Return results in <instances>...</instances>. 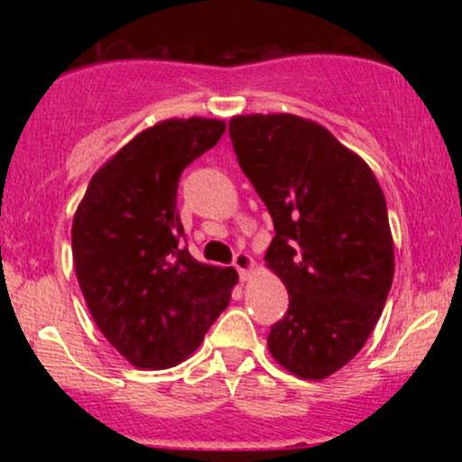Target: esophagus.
<instances>
[{"instance_id": "obj_1", "label": "esophagus", "mask_w": 462, "mask_h": 462, "mask_svg": "<svg viewBox=\"0 0 462 462\" xmlns=\"http://www.w3.org/2000/svg\"><path fill=\"white\" fill-rule=\"evenodd\" d=\"M232 264H235V269L238 272V278L247 280L249 278V272H252V267H254V261H252V256H247V254L236 252Z\"/></svg>"}]
</instances>
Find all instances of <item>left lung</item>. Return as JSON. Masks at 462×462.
Segmentation results:
<instances>
[{
    "mask_svg": "<svg viewBox=\"0 0 462 462\" xmlns=\"http://www.w3.org/2000/svg\"><path fill=\"white\" fill-rule=\"evenodd\" d=\"M230 139L273 221L264 261L289 291L269 352L291 374L321 380L360 352L393 282L383 189L363 158L301 116H235Z\"/></svg>",
    "mask_w": 462,
    "mask_h": 462,
    "instance_id": "8db88e82",
    "label": "left lung"
}]
</instances>
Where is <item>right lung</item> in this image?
<instances>
[{
  "label": "right lung",
  "instance_id": "add662e5",
  "mask_svg": "<svg viewBox=\"0 0 462 462\" xmlns=\"http://www.w3.org/2000/svg\"><path fill=\"white\" fill-rule=\"evenodd\" d=\"M226 132L217 119H169L95 173L73 217V264L95 323L141 369L189 358L230 301L238 275L189 254L178 210L184 169Z\"/></svg>",
  "mask_w": 462,
  "mask_h": 462
}]
</instances>
